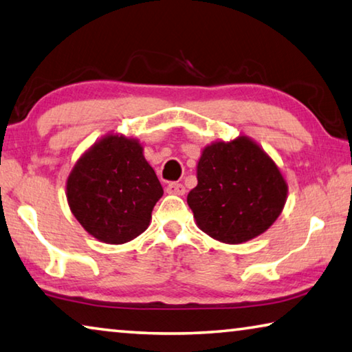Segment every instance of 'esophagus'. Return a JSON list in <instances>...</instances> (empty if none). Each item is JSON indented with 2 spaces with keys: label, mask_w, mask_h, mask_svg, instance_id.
<instances>
[{
  "label": "esophagus",
  "mask_w": 352,
  "mask_h": 352,
  "mask_svg": "<svg viewBox=\"0 0 352 352\" xmlns=\"http://www.w3.org/2000/svg\"><path fill=\"white\" fill-rule=\"evenodd\" d=\"M166 192L171 195H184L186 193V187L179 182H170L168 186H166Z\"/></svg>",
  "instance_id": "obj_1"
}]
</instances>
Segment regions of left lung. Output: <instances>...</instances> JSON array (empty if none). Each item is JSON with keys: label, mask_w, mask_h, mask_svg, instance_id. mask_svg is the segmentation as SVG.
Returning <instances> with one entry per match:
<instances>
[{"label": "left lung", "mask_w": 352, "mask_h": 352, "mask_svg": "<svg viewBox=\"0 0 352 352\" xmlns=\"http://www.w3.org/2000/svg\"><path fill=\"white\" fill-rule=\"evenodd\" d=\"M287 184L263 149L248 137L204 148L198 186L187 203L212 239L237 245L265 232L284 209Z\"/></svg>", "instance_id": "1"}]
</instances>
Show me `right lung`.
Returning a JSON list of instances; mask_svg holds the SVG:
<instances>
[{"instance_id":"right-lung-1","label":"right lung","mask_w":352,"mask_h":352,"mask_svg":"<svg viewBox=\"0 0 352 352\" xmlns=\"http://www.w3.org/2000/svg\"><path fill=\"white\" fill-rule=\"evenodd\" d=\"M138 142L107 135L74 165L67 199L82 228L104 243H126L148 228L164 188Z\"/></svg>"}]
</instances>
